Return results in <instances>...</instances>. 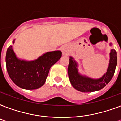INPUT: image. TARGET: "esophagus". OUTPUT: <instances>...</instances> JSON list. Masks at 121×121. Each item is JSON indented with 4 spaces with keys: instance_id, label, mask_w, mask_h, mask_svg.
<instances>
[{
    "instance_id": "1",
    "label": "esophagus",
    "mask_w": 121,
    "mask_h": 121,
    "mask_svg": "<svg viewBox=\"0 0 121 121\" xmlns=\"http://www.w3.org/2000/svg\"><path fill=\"white\" fill-rule=\"evenodd\" d=\"M61 51L63 55H68L70 53V48L68 45L63 46L61 48Z\"/></svg>"
}]
</instances>
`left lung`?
<instances>
[{
	"mask_svg": "<svg viewBox=\"0 0 121 121\" xmlns=\"http://www.w3.org/2000/svg\"><path fill=\"white\" fill-rule=\"evenodd\" d=\"M112 44L110 43L111 46ZM117 65V53L116 50L111 49L109 64L107 72L102 77L94 79L82 75L78 71V65L72 57H70L68 67V77L71 84L76 90L82 92H92L101 90L109 83L114 76Z\"/></svg>",
	"mask_w": 121,
	"mask_h": 121,
	"instance_id": "left-lung-1",
	"label": "left lung"
}]
</instances>
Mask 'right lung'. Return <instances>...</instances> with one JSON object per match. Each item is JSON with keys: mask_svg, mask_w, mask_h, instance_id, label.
Listing matches in <instances>:
<instances>
[{"mask_svg": "<svg viewBox=\"0 0 121 121\" xmlns=\"http://www.w3.org/2000/svg\"><path fill=\"white\" fill-rule=\"evenodd\" d=\"M61 57V52L58 50L47 52L35 60H23L17 58L10 46L5 56L7 70L17 86L27 90L37 89L44 84L49 69Z\"/></svg>", "mask_w": 121, "mask_h": 121, "instance_id": "right-lung-1", "label": "right lung"}]
</instances>
